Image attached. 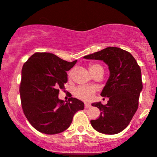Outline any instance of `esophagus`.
<instances>
[{
    "instance_id": "34e87169",
    "label": "esophagus",
    "mask_w": 157,
    "mask_h": 157,
    "mask_svg": "<svg viewBox=\"0 0 157 157\" xmlns=\"http://www.w3.org/2000/svg\"><path fill=\"white\" fill-rule=\"evenodd\" d=\"M91 104H87V103H86L85 104V108L86 109H88V108H90L91 107Z\"/></svg>"
}]
</instances>
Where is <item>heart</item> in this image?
<instances>
[{"mask_svg":"<svg viewBox=\"0 0 157 157\" xmlns=\"http://www.w3.org/2000/svg\"><path fill=\"white\" fill-rule=\"evenodd\" d=\"M104 70L102 66L98 64H92L89 67L91 73L97 70ZM73 74V70H71L68 73V77H71ZM94 92H95V89L94 87H89V86H79L77 87L74 91V94L77 98L79 99L83 100V101H89L94 97Z\"/></svg>","mask_w":157,"mask_h":157,"instance_id":"b5f03b06","label":"heart"}]
</instances>
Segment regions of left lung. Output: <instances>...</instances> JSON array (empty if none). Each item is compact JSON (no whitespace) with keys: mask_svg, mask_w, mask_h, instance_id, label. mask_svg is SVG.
Instances as JSON below:
<instances>
[{"mask_svg":"<svg viewBox=\"0 0 157 157\" xmlns=\"http://www.w3.org/2000/svg\"><path fill=\"white\" fill-rule=\"evenodd\" d=\"M83 58L104 61L109 71V79L101 93L109 101L106 105L101 102L92 104L101 114L98 119L91 120V124L101 133H118L128 126L138 109L142 90L140 67L131 53L119 48H106Z\"/></svg>","mask_w":157,"mask_h":157,"instance_id":"1","label":"left lung"}]
</instances>
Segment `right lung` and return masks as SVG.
<instances>
[{
    "mask_svg": "<svg viewBox=\"0 0 157 157\" xmlns=\"http://www.w3.org/2000/svg\"><path fill=\"white\" fill-rule=\"evenodd\" d=\"M76 63L51 53H35L24 64L20 86L22 109L38 131L48 135L65 131L75 113L84 109L83 102L77 98L64 101L58 98L68 81L66 71Z\"/></svg>",
    "mask_w": 157,
    "mask_h": 157,
    "instance_id": "obj_1",
    "label": "right lung"
}]
</instances>
